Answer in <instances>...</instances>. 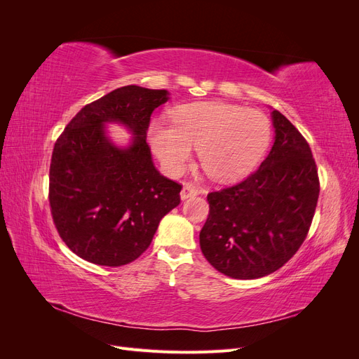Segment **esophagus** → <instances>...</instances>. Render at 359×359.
Masks as SVG:
<instances>
[{"mask_svg": "<svg viewBox=\"0 0 359 359\" xmlns=\"http://www.w3.org/2000/svg\"><path fill=\"white\" fill-rule=\"evenodd\" d=\"M198 194H199V190H198L196 187L191 186V184H184L182 189H181L180 196H181L182 201H186V199H189V198L198 196Z\"/></svg>", "mask_w": 359, "mask_h": 359, "instance_id": "esophagus-1", "label": "esophagus"}]
</instances>
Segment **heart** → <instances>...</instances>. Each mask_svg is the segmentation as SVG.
<instances>
[{
	"instance_id": "b5f03b06",
	"label": "heart",
	"mask_w": 359,
	"mask_h": 359,
	"mask_svg": "<svg viewBox=\"0 0 359 359\" xmlns=\"http://www.w3.org/2000/svg\"><path fill=\"white\" fill-rule=\"evenodd\" d=\"M148 140L156 157L172 175L189 166L193 149L206 175L215 181L245 177L264 158L271 142L265 114L222 102H201L177 107L172 126L154 123Z\"/></svg>"
}]
</instances>
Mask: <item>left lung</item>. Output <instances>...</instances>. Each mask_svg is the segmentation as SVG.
<instances>
[{"instance_id": "1", "label": "left lung", "mask_w": 359, "mask_h": 359, "mask_svg": "<svg viewBox=\"0 0 359 359\" xmlns=\"http://www.w3.org/2000/svg\"><path fill=\"white\" fill-rule=\"evenodd\" d=\"M271 119L274 145L259 169L208 194L201 250L231 278H260L283 266L306 240L316 210L319 178L307 140L278 111Z\"/></svg>"}]
</instances>
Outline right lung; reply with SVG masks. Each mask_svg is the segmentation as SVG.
<instances>
[{
    "label": "right lung",
    "mask_w": 359,
    "mask_h": 359,
    "mask_svg": "<svg viewBox=\"0 0 359 359\" xmlns=\"http://www.w3.org/2000/svg\"><path fill=\"white\" fill-rule=\"evenodd\" d=\"M168 100L166 90L121 86L82 107L53 147V223L72 252L91 264L133 262L180 205L181 186L160 175L147 144L151 114ZM109 123L133 135L127 146L113 142Z\"/></svg>",
    "instance_id": "add662e5"
}]
</instances>
